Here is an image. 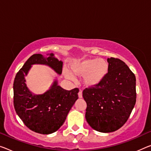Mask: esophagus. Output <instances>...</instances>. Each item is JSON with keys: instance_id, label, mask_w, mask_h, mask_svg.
I'll use <instances>...</instances> for the list:
<instances>
[{"instance_id": "1", "label": "esophagus", "mask_w": 151, "mask_h": 151, "mask_svg": "<svg viewBox=\"0 0 151 151\" xmlns=\"http://www.w3.org/2000/svg\"><path fill=\"white\" fill-rule=\"evenodd\" d=\"M78 96L79 98H82V92L81 90L78 92Z\"/></svg>"}]
</instances>
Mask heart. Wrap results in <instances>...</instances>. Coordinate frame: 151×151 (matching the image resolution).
Instances as JSON below:
<instances>
[{
  "mask_svg": "<svg viewBox=\"0 0 151 151\" xmlns=\"http://www.w3.org/2000/svg\"><path fill=\"white\" fill-rule=\"evenodd\" d=\"M73 74L83 76V83L86 88L96 87L103 82L109 71V64L103 59H86L74 61L70 65ZM65 76L73 80V76L69 71L64 70Z\"/></svg>",
  "mask_w": 151,
  "mask_h": 151,
  "instance_id": "heart-1",
  "label": "heart"
}]
</instances>
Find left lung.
Returning <instances> with one entry per match:
<instances>
[{"mask_svg": "<svg viewBox=\"0 0 151 151\" xmlns=\"http://www.w3.org/2000/svg\"><path fill=\"white\" fill-rule=\"evenodd\" d=\"M109 71L97 86L86 88V119L95 130L109 133L122 127L130 115L136 101V77L119 59L108 58Z\"/></svg>", "mask_w": 151, "mask_h": 151, "instance_id": "8db88e82", "label": "left lung"}]
</instances>
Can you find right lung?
Masks as SVG:
<instances>
[{"instance_id": "right-lung-1", "label": "right lung", "mask_w": 151, "mask_h": 151, "mask_svg": "<svg viewBox=\"0 0 151 151\" xmlns=\"http://www.w3.org/2000/svg\"><path fill=\"white\" fill-rule=\"evenodd\" d=\"M45 57L34 54L25 63L16 74L13 83V104L17 114L31 130L42 134L57 131L66 119L68 113L78 99L79 89L66 90L55 80L49 90L42 94L32 92L25 83V76L32 65H47L61 75L63 62L53 53Z\"/></svg>"}]
</instances>
